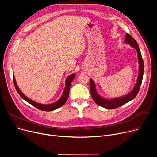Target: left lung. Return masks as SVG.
I'll return each mask as SVG.
<instances>
[{"instance_id": "left-lung-1", "label": "left lung", "mask_w": 157, "mask_h": 157, "mask_svg": "<svg viewBox=\"0 0 157 157\" xmlns=\"http://www.w3.org/2000/svg\"><path fill=\"white\" fill-rule=\"evenodd\" d=\"M125 42L127 44H129L131 46L134 48L137 53L138 56V60H139V76L137 78V83L133 89L132 91L128 94L123 96L121 97L118 98H114L113 99H105L101 97L99 95H98L96 91L94 81L90 79V92H91V95L93 98L94 102L100 105L101 107H103L104 108L109 109H113L117 108L120 106H121L122 105L127 103L128 102L132 100L134 98L136 95H137L140 86H141L142 81H143V73H144V63L143 60V58L141 56V51L139 48V45L137 43V41L132 37L130 34H127L125 36Z\"/></svg>"}]
</instances>
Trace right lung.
I'll return each instance as SVG.
<instances>
[{"label": "right lung", "mask_w": 157, "mask_h": 157, "mask_svg": "<svg viewBox=\"0 0 157 157\" xmlns=\"http://www.w3.org/2000/svg\"><path fill=\"white\" fill-rule=\"evenodd\" d=\"M75 76H76L75 74H71V75H70L69 76H68V78H67V79H66V81H65V88L64 89L63 93L61 98H60L59 101H57L56 102H55L53 104H41L37 103L34 101L30 100V98L27 97L20 91V89L18 87L17 84H16V80H15V78H14V76H13V81H14V86H15L16 91H17V92L19 94V95L21 96V97L23 98V99H24L25 101H26L27 102H29V104H30L33 106L36 107V108L40 109L41 111H53L55 109L59 108L60 107L62 106L66 102V101H67L68 97H69V90H70L71 84L72 83V80L74 79V78H75Z\"/></svg>", "instance_id": "add662e5"}]
</instances>
